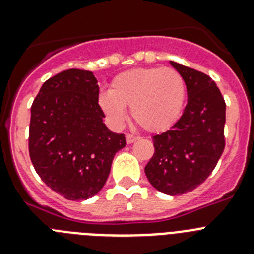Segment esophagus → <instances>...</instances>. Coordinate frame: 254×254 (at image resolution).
I'll list each match as a JSON object with an SVG mask.
<instances>
[{"label": "esophagus", "instance_id": "obj_1", "mask_svg": "<svg viewBox=\"0 0 254 254\" xmlns=\"http://www.w3.org/2000/svg\"><path fill=\"white\" fill-rule=\"evenodd\" d=\"M138 137L137 136H133V134H127L126 136V141H127V143H133L134 141H137Z\"/></svg>", "mask_w": 254, "mask_h": 254}]
</instances>
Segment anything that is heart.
I'll use <instances>...</instances> for the list:
<instances>
[{
  "mask_svg": "<svg viewBox=\"0 0 254 254\" xmlns=\"http://www.w3.org/2000/svg\"><path fill=\"white\" fill-rule=\"evenodd\" d=\"M187 96L185 78L170 67H140L123 71L102 91L98 104L109 122L121 126L131 105L133 120L149 132L167 131L181 118Z\"/></svg>",
  "mask_w": 254,
  "mask_h": 254,
  "instance_id": "obj_1",
  "label": "heart"
}]
</instances>
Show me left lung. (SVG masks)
I'll return each mask as SVG.
<instances>
[{
    "label": "left lung",
    "mask_w": 254,
    "mask_h": 254,
    "mask_svg": "<svg viewBox=\"0 0 254 254\" xmlns=\"http://www.w3.org/2000/svg\"><path fill=\"white\" fill-rule=\"evenodd\" d=\"M187 86V105L169 131L152 137L155 154L145 167L150 185L169 196L187 193L207 179L225 147L226 105L214 80L170 61Z\"/></svg>",
    "instance_id": "8db88e82"
}]
</instances>
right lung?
Wrapping results in <instances>:
<instances>
[{
	"mask_svg": "<svg viewBox=\"0 0 254 254\" xmlns=\"http://www.w3.org/2000/svg\"><path fill=\"white\" fill-rule=\"evenodd\" d=\"M91 71L71 68L48 78L31 105L29 154L35 172L67 199H87L104 187L125 134L103 122Z\"/></svg>",
	"mask_w": 254,
	"mask_h": 254,
	"instance_id": "1",
	"label": "right lung"
}]
</instances>
